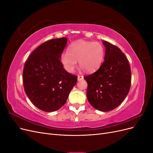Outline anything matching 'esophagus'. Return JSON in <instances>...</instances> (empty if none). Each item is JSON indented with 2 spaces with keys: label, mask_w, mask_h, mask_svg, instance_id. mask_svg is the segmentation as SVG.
<instances>
[{
  "label": "esophagus",
  "mask_w": 153,
  "mask_h": 153,
  "mask_svg": "<svg viewBox=\"0 0 153 153\" xmlns=\"http://www.w3.org/2000/svg\"><path fill=\"white\" fill-rule=\"evenodd\" d=\"M84 79V76H83L82 75H78V80L80 81V80H82Z\"/></svg>",
  "instance_id": "obj_1"
}]
</instances>
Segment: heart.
Instances as JSON below:
<instances>
[{"label":"heart","mask_w":153,"mask_h":153,"mask_svg":"<svg viewBox=\"0 0 153 153\" xmlns=\"http://www.w3.org/2000/svg\"><path fill=\"white\" fill-rule=\"evenodd\" d=\"M105 56L103 46L99 42L78 41L70 45L69 51H64L60 59L64 68L69 73L73 71L77 60L87 71L92 72L98 69Z\"/></svg>","instance_id":"heart-1"}]
</instances>
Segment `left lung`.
<instances>
[{
    "label": "left lung",
    "instance_id": "left-lung-1",
    "mask_svg": "<svg viewBox=\"0 0 153 153\" xmlns=\"http://www.w3.org/2000/svg\"><path fill=\"white\" fill-rule=\"evenodd\" d=\"M105 55L103 64L94 73L85 76L87 97L97 110L108 112L117 108L129 91L131 72L128 59L117 46L103 41Z\"/></svg>",
    "mask_w": 153,
    "mask_h": 153
}]
</instances>
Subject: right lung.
Wrapping results in <instances>:
<instances>
[{
  "mask_svg": "<svg viewBox=\"0 0 153 153\" xmlns=\"http://www.w3.org/2000/svg\"><path fill=\"white\" fill-rule=\"evenodd\" d=\"M67 38L52 39L29 55L23 71L24 90L31 102L45 112L57 110L66 103L77 76L69 73L61 62Z\"/></svg>",
  "mask_w": 153,
  "mask_h": 153,
  "instance_id": "obj_1",
  "label": "right lung"
}]
</instances>
